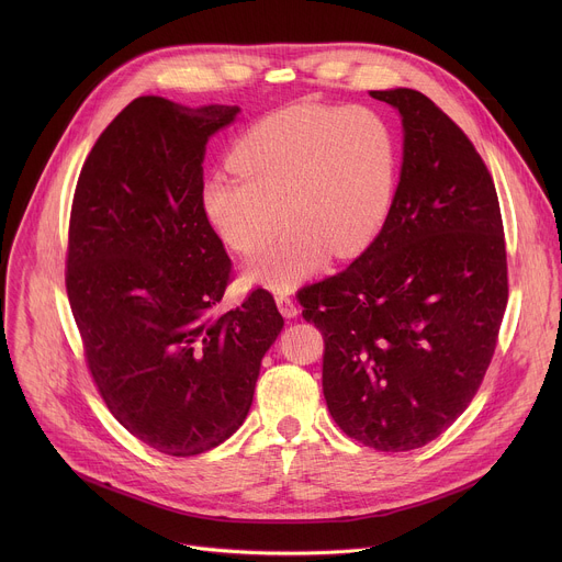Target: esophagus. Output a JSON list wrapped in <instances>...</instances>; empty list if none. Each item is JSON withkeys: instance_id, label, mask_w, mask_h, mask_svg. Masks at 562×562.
Listing matches in <instances>:
<instances>
[{"instance_id": "34e87169", "label": "esophagus", "mask_w": 562, "mask_h": 562, "mask_svg": "<svg viewBox=\"0 0 562 562\" xmlns=\"http://www.w3.org/2000/svg\"><path fill=\"white\" fill-rule=\"evenodd\" d=\"M276 304H278L280 313H282L284 317H295V315H297V304L293 302V297H291L289 293H278V295H276Z\"/></svg>"}]
</instances>
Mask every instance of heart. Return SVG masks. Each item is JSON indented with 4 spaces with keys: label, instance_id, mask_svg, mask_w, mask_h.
<instances>
[{
    "label": "heart",
    "instance_id": "obj_1",
    "mask_svg": "<svg viewBox=\"0 0 562 562\" xmlns=\"http://www.w3.org/2000/svg\"><path fill=\"white\" fill-rule=\"evenodd\" d=\"M235 176L204 180L202 211L224 247L256 260L251 284L289 293L323 267L360 256L380 233L395 191L397 150L386 120L367 106L300 102L269 113L231 148Z\"/></svg>",
    "mask_w": 562,
    "mask_h": 562
}]
</instances>
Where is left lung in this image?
Here are the masks:
<instances>
[{"mask_svg":"<svg viewBox=\"0 0 562 562\" xmlns=\"http://www.w3.org/2000/svg\"><path fill=\"white\" fill-rule=\"evenodd\" d=\"M403 115L400 182L378 237L345 271L302 286L325 340L323 391L338 427L412 451L469 407L507 306L496 187L464 131L412 89L371 91Z\"/></svg>","mask_w":562,"mask_h":562,"instance_id":"left-lung-1","label":"left lung"}]
</instances>
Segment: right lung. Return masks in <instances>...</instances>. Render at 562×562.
I'll use <instances>...</instances> for the list:
<instances>
[{"label":"right lung","mask_w":562,"mask_h":562,"mask_svg":"<svg viewBox=\"0 0 562 562\" xmlns=\"http://www.w3.org/2000/svg\"><path fill=\"white\" fill-rule=\"evenodd\" d=\"M237 111L133 100L72 195L66 293L89 373L115 420L167 456L204 453L245 423L284 325L260 286L209 315L233 265L202 211V162Z\"/></svg>","instance_id":"right-lung-1"}]
</instances>
